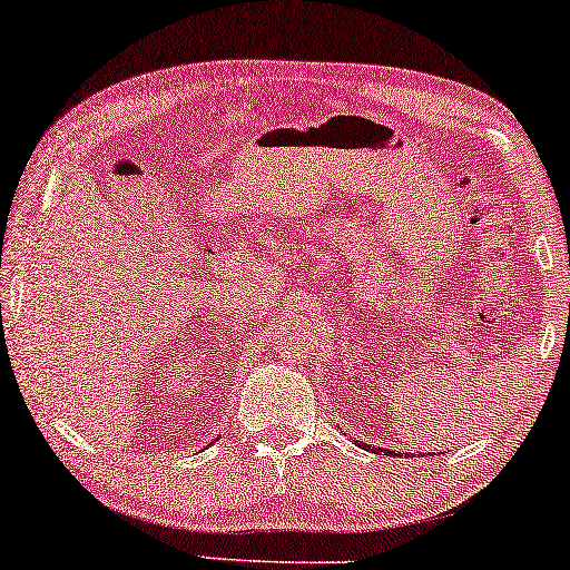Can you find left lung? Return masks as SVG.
<instances>
[{"mask_svg": "<svg viewBox=\"0 0 570 570\" xmlns=\"http://www.w3.org/2000/svg\"><path fill=\"white\" fill-rule=\"evenodd\" d=\"M358 445H364V449H366V451H372V453H380V456H390V453H395V451L380 449V445H376V449H374V445H370V443H362V441H358ZM405 456H407V453H405ZM415 456H420V453H415Z\"/></svg>", "mask_w": 570, "mask_h": 570, "instance_id": "left-lung-1", "label": "left lung"}]
</instances>
